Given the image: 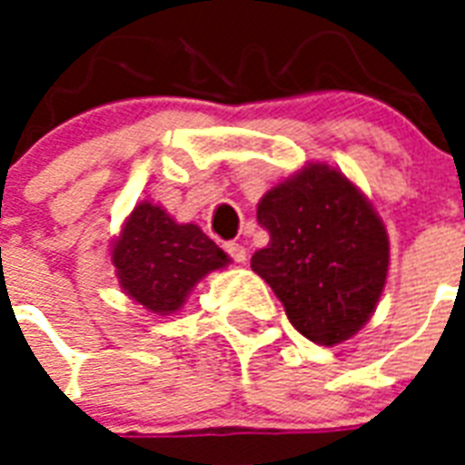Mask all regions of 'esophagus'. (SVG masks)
<instances>
[{"label":"esophagus","instance_id":"34e87169","mask_svg":"<svg viewBox=\"0 0 465 465\" xmlns=\"http://www.w3.org/2000/svg\"><path fill=\"white\" fill-rule=\"evenodd\" d=\"M224 251L233 262H246L248 253H246V248L241 246V243H233V241H229V243H224Z\"/></svg>","mask_w":465,"mask_h":465}]
</instances>
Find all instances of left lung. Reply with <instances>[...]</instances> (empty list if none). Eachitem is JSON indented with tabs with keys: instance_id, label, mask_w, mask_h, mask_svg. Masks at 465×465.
<instances>
[{
	"instance_id": "obj_1",
	"label": "left lung",
	"mask_w": 465,
	"mask_h": 465,
	"mask_svg": "<svg viewBox=\"0 0 465 465\" xmlns=\"http://www.w3.org/2000/svg\"><path fill=\"white\" fill-rule=\"evenodd\" d=\"M268 246L253 272L282 302L290 323L318 345H338L367 323L389 272V236L345 175L311 163L258 204Z\"/></svg>"
}]
</instances>
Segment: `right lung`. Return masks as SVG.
<instances>
[{"instance_id": "add662e5", "label": "right lung", "mask_w": 465, "mask_h": 465, "mask_svg": "<svg viewBox=\"0 0 465 465\" xmlns=\"http://www.w3.org/2000/svg\"><path fill=\"white\" fill-rule=\"evenodd\" d=\"M229 258L195 224H175L166 212L142 203L113 246L120 287L154 313L181 309L190 290Z\"/></svg>"}]
</instances>
